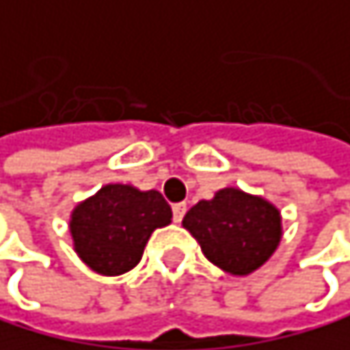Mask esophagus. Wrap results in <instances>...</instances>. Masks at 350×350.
Wrapping results in <instances>:
<instances>
[{"label": "esophagus", "mask_w": 350, "mask_h": 350, "mask_svg": "<svg viewBox=\"0 0 350 350\" xmlns=\"http://www.w3.org/2000/svg\"><path fill=\"white\" fill-rule=\"evenodd\" d=\"M186 216V203H175L173 205V220L175 222H181Z\"/></svg>", "instance_id": "esophagus-1"}]
</instances>
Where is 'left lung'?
Returning <instances> with one entry per match:
<instances>
[{
    "label": "left lung",
    "mask_w": 350,
    "mask_h": 350,
    "mask_svg": "<svg viewBox=\"0 0 350 350\" xmlns=\"http://www.w3.org/2000/svg\"><path fill=\"white\" fill-rule=\"evenodd\" d=\"M184 226L211 263L233 275L258 269L282 237L278 209L237 188H224L211 201H198L186 213Z\"/></svg>",
    "instance_id": "1"
}]
</instances>
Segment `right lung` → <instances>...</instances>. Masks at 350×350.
Instances as JSON below:
<instances>
[{
  "mask_svg": "<svg viewBox=\"0 0 350 350\" xmlns=\"http://www.w3.org/2000/svg\"><path fill=\"white\" fill-rule=\"evenodd\" d=\"M171 218V205L158 190L109 184L75 209L70 231L87 265L102 275H119L139 265L149 235Z\"/></svg>",
  "mask_w": 350,
  "mask_h": 350,
  "instance_id": "add662e5",
  "label": "right lung"
}]
</instances>
